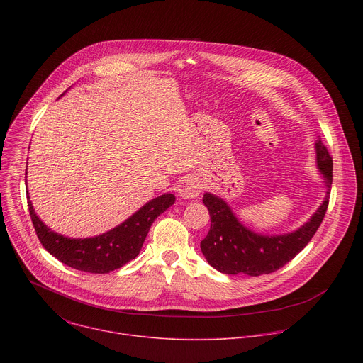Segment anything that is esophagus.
Returning <instances> with one entry per match:
<instances>
[{"label": "esophagus", "instance_id": "esophagus-1", "mask_svg": "<svg viewBox=\"0 0 363 363\" xmlns=\"http://www.w3.org/2000/svg\"><path fill=\"white\" fill-rule=\"evenodd\" d=\"M201 189H202L201 184L194 177H185L184 179H181L178 185V194L181 198H185V199L198 198L201 194Z\"/></svg>", "mask_w": 363, "mask_h": 363}]
</instances>
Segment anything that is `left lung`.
Here are the masks:
<instances>
[{
	"label": "left lung",
	"mask_w": 363,
	"mask_h": 363,
	"mask_svg": "<svg viewBox=\"0 0 363 363\" xmlns=\"http://www.w3.org/2000/svg\"><path fill=\"white\" fill-rule=\"evenodd\" d=\"M316 162L326 195L322 205L306 224L293 233L281 235H263L242 225L230 205L220 196L205 192L202 202L208 208L211 227L201 241V251L216 270L224 274L262 276L273 273L287 264L312 240L320 227L329 203L332 188L333 161L322 140L315 143Z\"/></svg>",
	"instance_id": "8db88e82"
}]
</instances>
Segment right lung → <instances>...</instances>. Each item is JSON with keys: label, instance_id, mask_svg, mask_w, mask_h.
Here are the masks:
<instances>
[{"label": "right lung", "instance_id": "obj_1", "mask_svg": "<svg viewBox=\"0 0 363 363\" xmlns=\"http://www.w3.org/2000/svg\"><path fill=\"white\" fill-rule=\"evenodd\" d=\"M174 202V194L153 198L113 230L90 238H69L51 231L34 213L30 198L28 210L35 234L51 255L72 269L105 274L133 260L143 245L152 223Z\"/></svg>", "mask_w": 363, "mask_h": 363}]
</instances>
